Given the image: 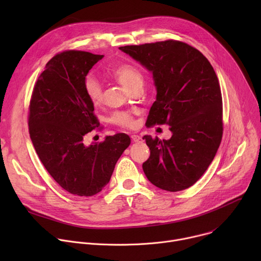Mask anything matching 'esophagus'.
Wrapping results in <instances>:
<instances>
[{
    "mask_svg": "<svg viewBox=\"0 0 261 261\" xmlns=\"http://www.w3.org/2000/svg\"><path fill=\"white\" fill-rule=\"evenodd\" d=\"M131 139L134 142H141L142 141V138L140 136H138V135H131Z\"/></svg>",
    "mask_w": 261,
    "mask_h": 261,
    "instance_id": "34e87169",
    "label": "esophagus"
}]
</instances>
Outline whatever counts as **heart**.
<instances>
[{
	"instance_id": "obj_1",
	"label": "heart",
	"mask_w": 261,
	"mask_h": 261,
	"mask_svg": "<svg viewBox=\"0 0 261 261\" xmlns=\"http://www.w3.org/2000/svg\"><path fill=\"white\" fill-rule=\"evenodd\" d=\"M114 76L116 80L123 85L130 92L135 88L142 87L143 85V76L141 72L134 66L130 64H124L117 67L114 70ZM85 91L90 100L94 104L101 103L103 99V88L100 82L94 75H88L85 79ZM110 122L121 127H132L133 116L126 111H117L110 117Z\"/></svg>"
}]
</instances>
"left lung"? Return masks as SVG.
Returning a JSON list of instances; mask_svg holds the SVG:
<instances>
[{
    "label": "left lung",
    "instance_id": "left-lung-1",
    "mask_svg": "<svg viewBox=\"0 0 261 261\" xmlns=\"http://www.w3.org/2000/svg\"><path fill=\"white\" fill-rule=\"evenodd\" d=\"M120 49L153 74L157 91L145 125L167 124L169 139L144 135L151 155L147 179L169 192L187 189L212 163L222 139V95L207 59L196 48L167 40Z\"/></svg>",
    "mask_w": 261,
    "mask_h": 261
}]
</instances>
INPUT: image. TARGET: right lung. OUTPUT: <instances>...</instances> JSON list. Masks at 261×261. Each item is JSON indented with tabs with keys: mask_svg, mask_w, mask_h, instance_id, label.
I'll return each mask as SVG.
<instances>
[{
	"mask_svg": "<svg viewBox=\"0 0 261 261\" xmlns=\"http://www.w3.org/2000/svg\"><path fill=\"white\" fill-rule=\"evenodd\" d=\"M104 56L68 50L55 56L37 81L31 102L29 131L42 164L67 192L93 196L108 184L115 166L131 143L125 133L85 144L100 124L85 79Z\"/></svg>",
	"mask_w": 261,
	"mask_h": 261,
	"instance_id": "add662e5",
	"label": "right lung"
}]
</instances>
